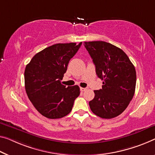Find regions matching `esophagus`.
<instances>
[{
  "instance_id": "obj_1",
  "label": "esophagus",
  "mask_w": 155,
  "mask_h": 155,
  "mask_svg": "<svg viewBox=\"0 0 155 155\" xmlns=\"http://www.w3.org/2000/svg\"><path fill=\"white\" fill-rule=\"evenodd\" d=\"M87 89V88H82V87H81L80 88V91H86V90Z\"/></svg>"
}]
</instances>
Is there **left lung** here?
Masks as SVG:
<instances>
[{
	"label": "left lung",
	"instance_id": "8db88e82",
	"mask_svg": "<svg viewBox=\"0 0 155 155\" xmlns=\"http://www.w3.org/2000/svg\"><path fill=\"white\" fill-rule=\"evenodd\" d=\"M84 45L96 66V75L103 80L102 89L94 91L90 108L102 118H115L125 110L134 95V66L124 51L109 43L89 41Z\"/></svg>",
	"mask_w": 155,
	"mask_h": 155
}]
</instances>
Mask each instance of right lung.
<instances>
[{
  "mask_svg": "<svg viewBox=\"0 0 155 155\" xmlns=\"http://www.w3.org/2000/svg\"><path fill=\"white\" fill-rule=\"evenodd\" d=\"M81 45L82 42L54 44L37 53L26 66L25 91L35 107L45 117L56 119L66 116L79 96L78 85L66 87L61 80Z\"/></svg>",
  "mask_w": 155,
  "mask_h": 155,
  "instance_id": "add662e5",
  "label": "right lung"
}]
</instances>
